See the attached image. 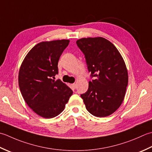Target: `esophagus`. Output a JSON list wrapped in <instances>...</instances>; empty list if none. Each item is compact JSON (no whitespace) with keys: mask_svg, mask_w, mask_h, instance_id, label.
I'll return each instance as SVG.
<instances>
[{"mask_svg":"<svg viewBox=\"0 0 152 152\" xmlns=\"http://www.w3.org/2000/svg\"><path fill=\"white\" fill-rule=\"evenodd\" d=\"M71 85H72V87L73 89H75L77 88V84H75V83H73V84H72Z\"/></svg>","mask_w":152,"mask_h":152,"instance_id":"34e87169","label":"esophagus"}]
</instances>
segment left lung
<instances>
[{"mask_svg": "<svg viewBox=\"0 0 152 152\" xmlns=\"http://www.w3.org/2000/svg\"><path fill=\"white\" fill-rule=\"evenodd\" d=\"M76 43L85 54L91 76L95 77L80 96L92 115L109 116L125 98L129 80L125 61L114 45L103 37L82 38Z\"/></svg>", "mask_w": 152, "mask_h": 152, "instance_id": "1", "label": "left lung"}]
</instances>
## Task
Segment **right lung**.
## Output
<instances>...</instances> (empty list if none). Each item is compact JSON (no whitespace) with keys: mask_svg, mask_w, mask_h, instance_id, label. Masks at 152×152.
<instances>
[{"mask_svg":"<svg viewBox=\"0 0 152 152\" xmlns=\"http://www.w3.org/2000/svg\"><path fill=\"white\" fill-rule=\"evenodd\" d=\"M69 43L67 39L38 43L27 53L20 68L21 95L31 109L44 118L60 114L73 94L60 79H52L58 73L59 59Z\"/></svg>","mask_w":152,"mask_h":152,"instance_id":"obj_1","label":"right lung"}]
</instances>
